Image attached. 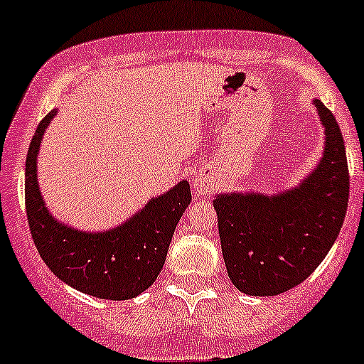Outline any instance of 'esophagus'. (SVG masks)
Returning <instances> with one entry per match:
<instances>
[{
  "instance_id": "34e87169",
  "label": "esophagus",
  "mask_w": 364,
  "mask_h": 364,
  "mask_svg": "<svg viewBox=\"0 0 364 364\" xmlns=\"http://www.w3.org/2000/svg\"><path fill=\"white\" fill-rule=\"evenodd\" d=\"M193 192L197 193V196H204V193L209 192V181L203 176H197L196 179H193Z\"/></svg>"
}]
</instances>
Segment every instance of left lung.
I'll use <instances>...</instances> for the list:
<instances>
[{
  "instance_id": "left-lung-1",
  "label": "left lung",
  "mask_w": 364,
  "mask_h": 364,
  "mask_svg": "<svg viewBox=\"0 0 364 364\" xmlns=\"http://www.w3.org/2000/svg\"><path fill=\"white\" fill-rule=\"evenodd\" d=\"M326 127L321 164L278 196L227 193L213 205L227 273L237 291L277 296L306 280L338 237L348 205V165L333 112L314 100Z\"/></svg>"
}]
</instances>
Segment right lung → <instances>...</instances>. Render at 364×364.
Instances as JSON below:
<instances>
[{"instance_id": "add662e5", "label": "right lung", "mask_w": 364, "mask_h": 364, "mask_svg": "<svg viewBox=\"0 0 364 364\" xmlns=\"http://www.w3.org/2000/svg\"><path fill=\"white\" fill-rule=\"evenodd\" d=\"M54 116L56 111H50L40 121L26 156V215L36 250L70 287L100 299H132L160 274L176 225L192 200L190 185L181 181L112 230L70 229L47 211L36 185L40 142Z\"/></svg>"}]
</instances>
